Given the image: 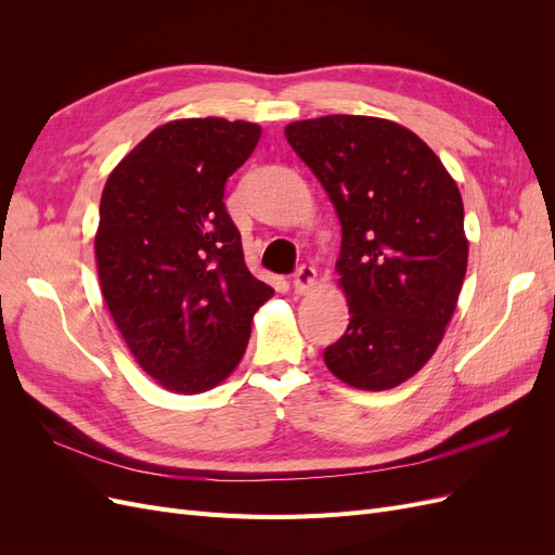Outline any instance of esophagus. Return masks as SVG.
<instances>
[{
  "mask_svg": "<svg viewBox=\"0 0 555 555\" xmlns=\"http://www.w3.org/2000/svg\"><path fill=\"white\" fill-rule=\"evenodd\" d=\"M314 282H317V271H314L312 266L304 263V266L296 268V273H294V278H292V284H294V292H296V294L310 292V289L314 287Z\"/></svg>",
  "mask_w": 555,
  "mask_h": 555,
  "instance_id": "1",
  "label": "esophagus"
}]
</instances>
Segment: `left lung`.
Returning <instances> with one entry per match:
<instances>
[{
    "label": "left lung",
    "instance_id": "8db88e82",
    "mask_svg": "<svg viewBox=\"0 0 555 555\" xmlns=\"http://www.w3.org/2000/svg\"><path fill=\"white\" fill-rule=\"evenodd\" d=\"M343 227L349 326L328 371L363 391L410 379L438 349L467 268L463 198L433 150L389 120L326 115L284 129Z\"/></svg>",
    "mask_w": 555,
    "mask_h": 555
}]
</instances>
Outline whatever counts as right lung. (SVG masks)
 Wrapping results in <instances>:
<instances>
[{"label":"right lung","mask_w":555,"mask_h":555,"mask_svg":"<svg viewBox=\"0 0 555 555\" xmlns=\"http://www.w3.org/2000/svg\"><path fill=\"white\" fill-rule=\"evenodd\" d=\"M261 127L192 117L157 127L108 176L94 238L99 282L131 354L164 389L201 393L245 354L273 289L247 271L224 184Z\"/></svg>","instance_id":"1"}]
</instances>
